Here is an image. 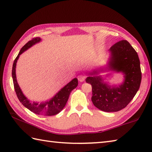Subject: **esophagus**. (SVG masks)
Listing matches in <instances>:
<instances>
[{
    "instance_id": "esophagus-1",
    "label": "esophagus",
    "mask_w": 152,
    "mask_h": 152,
    "mask_svg": "<svg viewBox=\"0 0 152 152\" xmlns=\"http://www.w3.org/2000/svg\"><path fill=\"white\" fill-rule=\"evenodd\" d=\"M85 79H86V76L83 75H80L78 76V80L80 82H83L85 80Z\"/></svg>"
}]
</instances>
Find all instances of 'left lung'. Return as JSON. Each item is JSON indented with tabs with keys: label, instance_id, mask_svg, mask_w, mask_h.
<instances>
[{
	"label": "left lung",
	"instance_id": "left-lung-1",
	"mask_svg": "<svg viewBox=\"0 0 152 152\" xmlns=\"http://www.w3.org/2000/svg\"><path fill=\"white\" fill-rule=\"evenodd\" d=\"M108 51L110 56L106 65L87 72L88 77L86 82L92 86L93 105L102 111L112 112L124 108L133 99L140 88L142 74L137 51L127 40L118 42ZM106 72L121 73L124 75V80L119 85L106 82L105 78L99 75Z\"/></svg>",
	"mask_w": 152,
	"mask_h": 152
}]
</instances>
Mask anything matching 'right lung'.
Returning a JSON list of instances; mask_svg holds the SVG:
<instances>
[{
	"mask_svg": "<svg viewBox=\"0 0 152 152\" xmlns=\"http://www.w3.org/2000/svg\"><path fill=\"white\" fill-rule=\"evenodd\" d=\"M41 41L42 39L40 37H37L28 42L21 48V50L19 51V53L17 57L14 60V64H13L12 74L16 95H17L18 98L19 99V101L21 102V104L25 108H27L32 112L34 113V114L41 115L50 116L59 114L62 110L66 104L70 92L78 86V79L76 78L72 79V80H71L69 83H68L63 88H61L52 98L50 99L49 101H31L23 94V93L21 91L20 87L18 84L17 78H16V64H17L18 60L19 59L20 55L25 52L28 49H29L34 45L40 42Z\"/></svg>",
	"mask_w": 152,
	"mask_h": 152,
	"instance_id": "obj_1",
	"label": "right lung"
}]
</instances>
